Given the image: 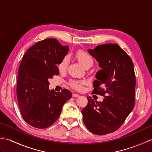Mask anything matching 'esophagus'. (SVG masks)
I'll list each match as a JSON object with an SVG mask.
<instances>
[{
  "label": "esophagus",
  "mask_w": 152,
  "mask_h": 152,
  "mask_svg": "<svg viewBox=\"0 0 152 152\" xmlns=\"http://www.w3.org/2000/svg\"><path fill=\"white\" fill-rule=\"evenodd\" d=\"M72 96L73 97H78L80 95L78 94H77V93H74V94H72Z\"/></svg>",
  "instance_id": "obj_1"
}]
</instances>
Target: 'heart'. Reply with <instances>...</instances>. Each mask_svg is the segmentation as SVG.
Listing matches in <instances>:
<instances>
[{"label": "heart", "instance_id": "b5f03b06", "mask_svg": "<svg viewBox=\"0 0 152 152\" xmlns=\"http://www.w3.org/2000/svg\"><path fill=\"white\" fill-rule=\"evenodd\" d=\"M77 59L79 62L84 66L86 69L89 66H92L93 64V59L92 57L86 51H79L76 53ZM69 57L68 56L64 57L61 62L59 64V69L60 71H64L69 65ZM84 83V82L80 81V80H72L70 82V86L74 89L80 90L82 88V85Z\"/></svg>", "mask_w": 152, "mask_h": 152}]
</instances>
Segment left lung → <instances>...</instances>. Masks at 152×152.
Returning a JSON list of instances; mask_svg holds the SVG:
<instances>
[{
  "mask_svg": "<svg viewBox=\"0 0 152 152\" xmlns=\"http://www.w3.org/2000/svg\"><path fill=\"white\" fill-rule=\"evenodd\" d=\"M88 51L101 68L95 75L93 93L106 96L102 102L88 96V104L82 110L83 121L95 134L113 133L134 108L136 78L133 63L115 44L99 45Z\"/></svg>",
  "mask_w": 152,
  "mask_h": 152,
  "instance_id": "1",
  "label": "left lung"
}]
</instances>
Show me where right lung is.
Segmentation results:
<instances>
[{
  "label": "right lung",
  "instance_id": "right-lung-1",
  "mask_svg": "<svg viewBox=\"0 0 152 152\" xmlns=\"http://www.w3.org/2000/svg\"><path fill=\"white\" fill-rule=\"evenodd\" d=\"M56 39L38 42L28 49L18 70L17 97L22 118L38 129L52 125L72 93L68 89L60 93L49 89V79L59 74V64L69 51Z\"/></svg>",
  "mask_w": 152,
  "mask_h": 152
}]
</instances>
